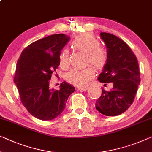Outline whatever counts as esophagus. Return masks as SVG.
Instances as JSON below:
<instances>
[{
    "label": "esophagus",
    "mask_w": 152,
    "mask_h": 152,
    "mask_svg": "<svg viewBox=\"0 0 152 152\" xmlns=\"http://www.w3.org/2000/svg\"><path fill=\"white\" fill-rule=\"evenodd\" d=\"M87 89H88L87 87H78V90H80V91H85V90H87Z\"/></svg>",
    "instance_id": "34e87169"
}]
</instances>
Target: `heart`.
<instances>
[{"label": "heart", "instance_id": "b5f03b06", "mask_svg": "<svg viewBox=\"0 0 152 152\" xmlns=\"http://www.w3.org/2000/svg\"><path fill=\"white\" fill-rule=\"evenodd\" d=\"M72 46L75 50L86 54V65H91L98 71L105 68L108 62V50L100 46L99 40L90 33L80 34L72 42ZM69 52L67 49L61 51L59 55V65L61 68H68ZM95 72L91 67L79 70L73 69L66 74L65 79L69 83L83 87L87 86L94 78Z\"/></svg>", "mask_w": 152, "mask_h": 152}]
</instances>
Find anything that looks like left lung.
I'll list each match as a JSON object with an SVG mask.
<instances>
[{"instance_id": "1", "label": "left lung", "mask_w": 152, "mask_h": 152, "mask_svg": "<svg viewBox=\"0 0 152 152\" xmlns=\"http://www.w3.org/2000/svg\"><path fill=\"white\" fill-rule=\"evenodd\" d=\"M107 48L108 62L98 80L110 83V91L102 90L96 102V109L106 116H116L125 112L134 102L141 78L137 58L125 42L113 34L101 33Z\"/></svg>"}]
</instances>
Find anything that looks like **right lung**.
I'll return each mask as SVG.
<instances>
[{
  "instance_id": "obj_1",
  "label": "right lung",
  "mask_w": 152,
  "mask_h": 152,
  "mask_svg": "<svg viewBox=\"0 0 152 152\" xmlns=\"http://www.w3.org/2000/svg\"><path fill=\"white\" fill-rule=\"evenodd\" d=\"M69 39L64 34L48 36L33 42L22 51L17 62L14 83L20 101L36 118L48 121L58 117L75 88L67 83L51 89L49 80L59 65L61 51Z\"/></svg>"
}]
</instances>
